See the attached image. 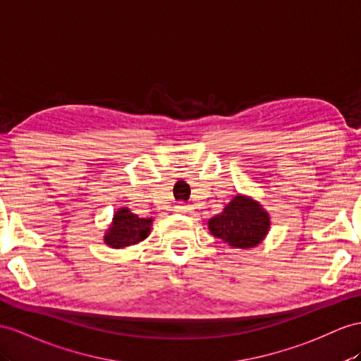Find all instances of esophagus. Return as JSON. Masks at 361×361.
<instances>
[{"mask_svg":"<svg viewBox=\"0 0 361 361\" xmlns=\"http://www.w3.org/2000/svg\"><path fill=\"white\" fill-rule=\"evenodd\" d=\"M175 212H178V214H193V207L188 204H178L175 206Z\"/></svg>","mask_w":361,"mask_h":361,"instance_id":"obj_1","label":"esophagus"}]
</instances>
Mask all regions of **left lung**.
Returning <instances> with one entry per match:
<instances>
[{"mask_svg":"<svg viewBox=\"0 0 361 361\" xmlns=\"http://www.w3.org/2000/svg\"><path fill=\"white\" fill-rule=\"evenodd\" d=\"M270 214L255 198L236 193L221 214L210 218V233L232 248H253L270 232Z\"/></svg>","mask_w":361,"mask_h":361,"instance_id":"left-lung-1","label":"left lung"}]
</instances>
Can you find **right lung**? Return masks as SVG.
Wrapping results in <instances>:
<instances>
[{
	"instance_id": "1",
	"label": "right lung",
	"mask_w": 361,
	"mask_h": 361,
	"mask_svg": "<svg viewBox=\"0 0 361 361\" xmlns=\"http://www.w3.org/2000/svg\"><path fill=\"white\" fill-rule=\"evenodd\" d=\"M154 218H140L128 207L114 212L113 221L104 235V243L111 248H126L145 241L152 230Z\"/></svg>"
}]
</instances>
